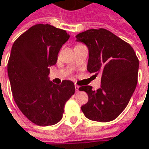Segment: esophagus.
Here are the masks:
<instances>
[{
    "instance_id": "obj_1",
    "label": "esophagus",
    "mask_w": 149,
    "mask_h": 149,
    "mask_svg": "<svg viewBox=\"0 0 149 149\" xmlns=\"http://www.w3.org/2000/svg\"><path fill=\"white\" fill-rule=\"evenodd\" d=\"M75 90H76V92L78 93L79 92V90H80V86H78V85H75Z\"/></svg>"
}]
</instances>
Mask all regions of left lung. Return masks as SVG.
Returning <instances> with one entry per match:
<instances>
[{
	"label": "left lung",
	"instance_id": "obj_1",
	"mask_svg": "<svg viewBox=\"0 0 149 149\" xmlns=\"http://www.w3.org/2000/svg\"><path fill=\"white\" fill-rule=\"evenodd\" d=\"M76 38L89 49L87 70L102 75L96 91L89 85L80 87L89 97L82 112L93 121H112L125 109L136 89L139 60L132 46L106 29L88 30Z\"/></svg>",
	"mask_w": 149,
	"mask_h": 149
}]
</instances>
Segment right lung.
<instances>
[{
	"mask_svg": "<svg viewBox=\"0 0 149 149\" xmlns=\"http://www.w3.org/2000/svg\"><path fill=\"white\" fill-rule=\"evenodd\" d=\"M64 30L37 24L13 42L8 62V76L13 99L22 114L38 126L61 120L64 105L75 93L71 81L55 85L49 81L50 66L69 38Z\"/></svg>",
	"mask_w": 149,
	"mask_h": 149,
	"instance_id": "obj_1",
	"label": "right lung"
}]
</instances>
